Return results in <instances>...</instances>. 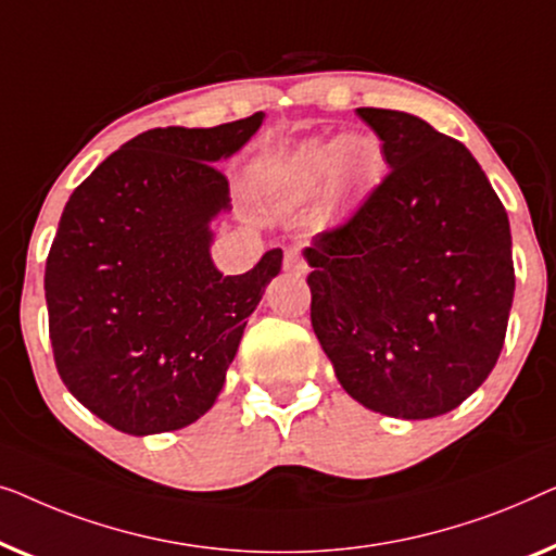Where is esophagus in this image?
Returning <instances> with one entry per match:
<instances>
[{"mask_svg": "<svg viewBox=\"0 0 556 556\" xmlns=\"http://www.w3.org/2000/svg\"><path fill=\"white\" fill-rule=\"evenodd\" d=\"M285 269L294 271V275H304V271H307V264H304V260H302L300 247L292 244L285 249Z\"/></svg>", "mask_w": 556, "mask_h": 556, "instance_id": "1", "label": "esophagus"}]
</instances>
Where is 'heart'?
<instances>
[{"instance_id": "1", "label": "heart", "mask_w": 556, "mask_h": 556, "mask_svg": "<svg viewBox=\"0 0 556 556\" xmlns=\"http://www.w3.org/2000/svg\"><path fill=\"white\" fill-rule=\"evenodd\" d=\"M378 146L372 140H348L332 146H309L296 161L294 174L302 184H323L338 165V178L342 186H357L378 166Z\"/></svg>"}]
</instances>
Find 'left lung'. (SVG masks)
I'll return each instance as SVG.
<instances>
[{"label":"left lung","mask_w":556,"mask_h":556,"mask_svg":"<svg viewBox=\"0 0 556 556\" xmlns=\"http://www.w3.org/2000/svg\"><path fill=\"white\" fill-rule=\"evenodd\" d=\"M390 170L309 262V317L340 386L382 416L458 408L494 370L514 302L509 216L464 143L357 108Z\"/></svg>","instance_id":"8db88e82"}]
</instances>
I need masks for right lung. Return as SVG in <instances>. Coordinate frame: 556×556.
I'll use <instances>...</instances> for the list:
<instances>
[{"label":"right lung","instance_id":"right-lung-1","mask_svg":"<svg viewBox=\"0 0 556 556\" xmlns=\"http://www.w3.org/2000/svg\"><path fill=\"white\" fill-rule=\"evenodd\" d=\"M262 121L140 132L65 203L45 267L54 365L123 433L178 431L214 405L247 317L279 275L281 249L237 277L208 256V222L229 208L216 163Z\"/></svg>","mask_w":556,"mask_h":556}]
</instances>
